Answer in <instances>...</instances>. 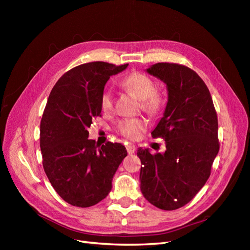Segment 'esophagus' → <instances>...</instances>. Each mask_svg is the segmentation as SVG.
Wrapping results in <instances>:
<instances>
[{
  "label": "esophagus",
  "instance_id": "1",
  "mask_svg": "<svg viewBox=\"0 0 250 250\" xmlns=\"http://www.w3.org/2000/svg\"><path fill=\"white\" fill-rule=\"evenodd\" d=\"M126 150L127 152L129 154H132L135 150H137V147H135L134 145H132V144H127L126 145Z\"/></svg>",
  "mask_w": 250,
  "mask_h": 250
}]
</instances>
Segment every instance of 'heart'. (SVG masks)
I'll list each match as a JSON object with an SVG mask.
<instances>
[{"label":"heart","mask_w":250,"mask_h":250,"mask_svg":"<svg viewBox=\"0 0 250 250\" xmlns=\"http://www.w3.org/2000/svg\"><path fill=\"white\" fill-rule=\"evenodd\" d=\"M121 85L141 99L142 109L149 115L156 116L163 110L165 104L164 97L156 92L155 83L148 75L142 72H133L121 80ZM100 104L104 112H109L112 109L113 95L110 89H104ZM146 128V120L142 118L126 119L118 126L119 132L128 140H138Z\"/></svg>","instance_id":"b5f03b06"}]
</instances>
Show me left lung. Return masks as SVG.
Segmentation results:
<instances>
[{"mask_svg":"<svg viewBox=\"0 0 250 250\" xmlns=\"http://www.w3.org/2000/svg\"><path fill=\"white\" fill-rule=\"evenodd\" d=\"M167 84L168 103L152 138L165 153L139 148L141 191L154 207L173 210L190 202L210 175L219 151L218 118L206 83L183 64L158 62L147 69Z\"/></svg>","mask_w":250,"mask_h":250,"instance_id":"1","label":"left lung"}]
</instances>
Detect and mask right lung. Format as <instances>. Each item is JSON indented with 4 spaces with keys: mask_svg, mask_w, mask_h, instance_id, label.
<instances>
[{
    "mask_svg": "<svg viewBox=\"0 0 250 250\" xmlns=\"http://www.w3.org/2000/svg\"><path fill=\"white\" fill-rule=\"evenodd\" d=\"M128 63H83L64 73L52 88L41 121L42 166L52 187L65 202L93 207L111 190V180L127 155L120 143L98 145L87 128L101 117V96L112 75Z\"/></svg>",
    "mask_w": 250,
    "mask_h": 250,
    "instance_id": "obj_1",
    "label": "right lung"
}]
</instances>
